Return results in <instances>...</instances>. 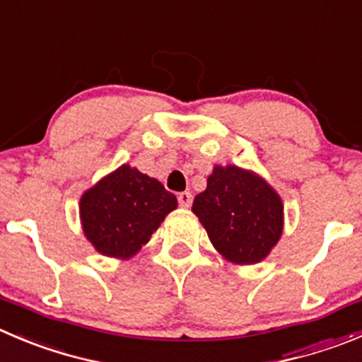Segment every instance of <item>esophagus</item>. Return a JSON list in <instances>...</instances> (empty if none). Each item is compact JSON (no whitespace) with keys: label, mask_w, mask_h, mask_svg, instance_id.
Here are the masks:
<instances>
[{"label":"esophagus","mask_w":362,"mask_h":362,"mask_svg":"<svg viewBox=\"0 0 362 362\" xmlns=\"http://www.w3.org/2000/svg\"><path fill=\"white\" fill-rule=\"evenodd\" d=\"M192 194L190 192H181V194L177 195V201H179V206H181V208H190L192 206Z\"/></svg>","instance_id":"obj_1"}]
</instances>
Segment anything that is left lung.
Wrapping results in <instances>:
<instances>
[{"mask_svg":"<svg viewBox=\"0 0 362 362\" xmlns=\"http://www.w3.org/2000/svg\"><path fill=\"white\" fill-rule=\"evenodd\" d=\"M192 211L216 252L235 264H256L272 252L284 229L281 195L259 174L215 165Z\"/></svg>","mask_w":362,"mask_h":362,"instance_id":"obj_1","label":"left lung"}]
</instances>
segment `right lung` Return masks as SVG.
Masks as SVG:
<instances>
[{"label": "right lung", "instance_id": "right-lung-1", "mask_svg": "<svg viewBox=\"0 0 362 362\" xmlns=\"http://www.w3.org/2000/svg\"><path fill=\"white\" fill-rule=\"evenodd\" d=\"M175 208V195L158 179L124 163L85 190L80 220L85 238L99 254L129 259Z\"/></svg>", "mask_w": 362, "mask_h": 362}]
</instances>
